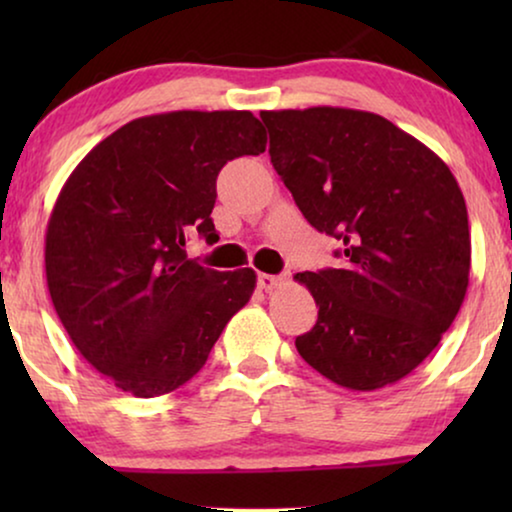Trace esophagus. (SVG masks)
<instances>
[{
	"label": "esophagus",
	"mask_w": 512,
	"mask_h": 512,
	"mask_svg": "<svg viewBox=\"0 0 512 512\" xmlns=\"http://www.w3.org/2000/svg\"><path fill=\"white\" fill-rule=\"evenodd\" d=\"M286 284V275H265V272H258V286L265 291L279 289V286Z\"/></svg>",
	"instance_id": "1"
}]
</instances>
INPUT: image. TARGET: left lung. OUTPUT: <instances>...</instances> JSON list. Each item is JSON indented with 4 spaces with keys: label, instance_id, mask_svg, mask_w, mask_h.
<instances>
[{
    "label": "left lung",
    "instance_id": "left-lung-1",
    "mask_svg": "<svg viewBox=\"0 0 512 512\" xmlns=\"http://www.w3.org/2000/svg\"><path fill=\"white\" fill-rule=\"evenodd\" d=\"M270 160L307 221L345 244L342 268L298 272L319 307L296 338L340 387L375 391L410 375L452 326L468 289L464 195L443 160L359 109L263 111Z\"/></svg>",
    "mask_w": 512,
    "mask_h": 512
}]
</instances>
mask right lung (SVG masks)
<instances>
[{
    "label": "right lung",
    "instance_id": "add662e5",
    "mask_svg": "<svg viewBox=\"0 0 512 512\" xmlns=\"http://www.w3.org/2000/svg\"><path fill=\"white\" fill-rule=\"evenodd\" d=\"M251 111L135 118L76 165L46 228V282L74 347L118 389L170 394L205 366L256 272L186 258L198 230L216 242V177L265 151Z\"/></svg>",
    "mask_w": 512,
    "mask_h": 512
}]
</instances>
